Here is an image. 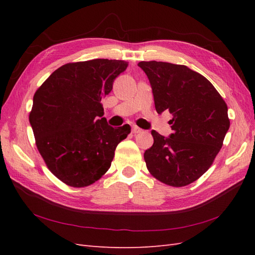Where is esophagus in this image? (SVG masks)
<instances>
[{
    "label": "esophagus",
    "instance_id": "34e87169",
    "mask_svg": "<svg viewBox=\"0 0 255 255\" xmlns=\"http://www.w3.org/2000/svg\"><path fill=\"white\" fill-rule=\"evenodd\" d=\"M132 132L133 133H140V132H142V129L137 127V126H132Z\"/></svg>",
    "mask_w": 255,
    "mask_h": 255
}]
</instances>
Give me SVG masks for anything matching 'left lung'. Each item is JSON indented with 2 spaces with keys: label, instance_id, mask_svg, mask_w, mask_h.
<instances>
[{
  "label": "left lung",
  "instance_id": "obj_1",
  "mask_svg": "<svg viewBox=\"0 0 255 255\" xmlns=\"http://www.w3.org/2000/svg\"><path fill=\"white\" fill-rule=\"evenodd\" d=\"M150 81L155 110L169 111L173 133L151 131L154 142L143 158L150 174L166 185L182 187L207 171L230 127L228 107L202 74L186 66L161 61L138 63Z\"/></svg>",
  "mask_w": 255,
  "mask_h": 255
}]
</instances>
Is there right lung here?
I'll return each mask as SVG.
<instances>
[{
    "mask_svg": "<svg viewBox=\"0 0 255 255\" xmlns=\"http://www.w3.org/2000/svg\"><path fill=\"white\" fill-rule=\"evenodd\" d=\"M127 66L108 59L67 63L36 91L29 123L37 149L52 174L69 186L99 181L117 144L130 133L126 125L108 126L101 104Z\"/></svg>",
    "mask_w": 255,
    "mask_h": 255,
    "instance_id": "obj_1",
    "label": "right lung"
}]
</instances>
